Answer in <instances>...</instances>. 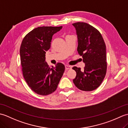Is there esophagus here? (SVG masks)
<instances>
[{
  "instance_id": "esophagus-1",
  "label": "esophagus",
  "mask_w": 128,
  "mask_h": 128,
  "mask_svg": "<svg viewBox=\"0 0 128 128\" xmlns=\"http://www.w3.org/2000/svg\"><path fill=\"white\" fill-rule=\"evenodd\" d=\"M72 66H65V68H66V70H69L72 69Z\"/></svg>"
}]
</instances>
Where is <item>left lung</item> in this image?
Segmentation results:
<instances>
[{
    "label": "left lung",
    "mask_w": 128,
    "mask_h": 128,
    "mask_svg": "<svg viewBox=\"0 0 128 128\" xmlns=\"http://www.w3.org/2000/svg\"><path fill=\"white\" fill-rule=\"evenodd\" d=\"M78 39V52L82 56L85 66L72 68L76 72L73 82L84 91H91L100 86L107 72L106 44L100 31L85 22L72 24Z\"/></svg>",
    "instance_id": "1"
}]
</instances>
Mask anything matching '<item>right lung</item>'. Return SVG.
I'll return each mask as SVG.
<instances>
[{"label": "right lung", "mask_w": 128, "mask_h": 128, "mask_svg": "<svg viewBox=\"0 0 128 128\" xmlns=\"http://www.w3.org/2000/svg\"><path fill=\"white\" fill-rule=\"evenodd\" d=\"M62 26H42L27 34L20 49L24 78L32 91L46 96L56 90L65 70L61 62L50 68L45 62L46 53L50 48L53 35Z\"/></svg>", "instance_id": "right-lung-1"}]
</instances>
